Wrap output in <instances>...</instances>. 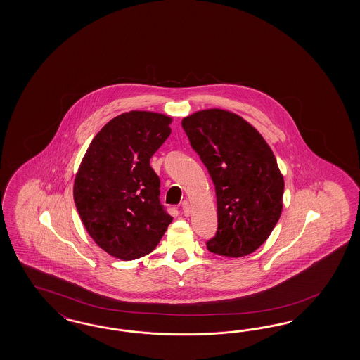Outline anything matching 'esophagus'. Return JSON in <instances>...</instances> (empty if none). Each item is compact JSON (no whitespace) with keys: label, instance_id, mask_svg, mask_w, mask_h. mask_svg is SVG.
Masks as SVG:
<instances>
[{"label":"esophagus","instance_id":"esophagus-1","mask_svg":"<svg viewBox=\"0 0 360 360\" xmlns=\"http://www.w3.org/2000/svg\"><path fill=\"white\" fill-rule=\"evenodd\" d=\"M182 211H184V215H185V217H188L190 212H191V206H190V203H188L187 200L182 202Z\"/></svg>","mask_w":360,"mask_h":360}]
</instances>
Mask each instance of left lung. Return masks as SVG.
I'll use <instances>...</instances> for the list:
<instances>
[{"mask_svg": "<svg viewBox=\"0 0 360 360\" xmlns=\"http://www.w3.org/2000/svg\"><path fill=\"white\" fill-rule=\"evenodd\" d=\"M182 127L217 191L218 231L208 251L227 257L256 251L283 212V176L271 146L248 121L226 109L194 112Z\"/></svg>", "mask_w": 360, "mask_h": 360, "instance_id": "obj_1", "label": "left lung"}]
</instances>
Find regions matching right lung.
Wrapping results in <instances>:
<instances>
[{
    "instance_id": "right-lung-1",
    "label": "right lung",
    "mask_w": 360,
    "mask_h": 360,
    "mask_svg": "<svg viewBox=\"0 0 360 360\" xmlns=\"http://www.w3.org/2000/svg\"><path fill=\"white\" fill-rule=\"evenodd\" d=\"M173 117L131 110L107 122L89 143L74 181V200L88 235L124 262L150 253L173 221L160 203L149 164L170 136Z\"/></svg>"
}]
</instances>
